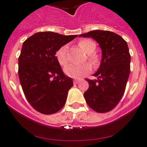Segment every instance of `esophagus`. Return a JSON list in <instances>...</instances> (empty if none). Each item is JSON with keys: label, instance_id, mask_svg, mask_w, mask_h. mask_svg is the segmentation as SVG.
<instances>
[{"label": "esophagus", "instance_id": "esophagus-1", "mask_svg": "<svg viewBox=\"0 0 147 147\" xmlns=\"http://www.w3.org/2000/svg\"><path fill=\"white\" fill-rule=\"evenodd\" d=\"M80 79H74L73 80V82H74V83H75V84H78V82H80Z\"/></svg>", "mask_w": 147, "mask_h": 147}]
</instances>
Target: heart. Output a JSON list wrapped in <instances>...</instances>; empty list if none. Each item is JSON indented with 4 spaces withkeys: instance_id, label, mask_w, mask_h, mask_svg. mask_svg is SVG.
I'll use <instances>...</instances> for the list:
<instances>
[{
    "instance_id": "b5f03b06",
    "label": "heart",
    "mask_w": 147,
    "mask_h": 147,
    "mask_svg": "<svg viewBox=\"0 0 147 147\" xmlns=\"http://www.w3.org/2000/svg\"><path fill=\"white\" fill-rule=\"evenodd\" d=\"M78 47L87 53V59L89 62L94 67H97L100 62V57L97 53L94 52L96 49L97 45L94 41L91 39H82L78 42ZM55 58L59 64L61 66H66L69 64V56L67 53V46L64 45L59 48L55 53ZM92 71V65L89 63L74 65H71L65 69V73L67 76L73 78H80L86 76Z\"/></svg>"
}]
</instances>
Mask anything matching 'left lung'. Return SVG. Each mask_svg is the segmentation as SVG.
Segmentation results:
<instances>
[{
    "instance_id": "1",
    "label": "left lung",
    "mask_w": 147,
    "mask_h": 147,
    "mask_svg": "<svg viewBox=\"0 0 147 147\" xmlns=\"http://www.w3.org/2000/svg\"><path fill=\"white\" fill-rule=\"evenodd\" d=\"M80 36L92 37L102 50L101 62L94 76L86 78L89 88L84 93L86 103L98 113L111 111L123 97L130 71L127 43L121 36L107 30H92Z\"/></svg>"
}]
</instances>
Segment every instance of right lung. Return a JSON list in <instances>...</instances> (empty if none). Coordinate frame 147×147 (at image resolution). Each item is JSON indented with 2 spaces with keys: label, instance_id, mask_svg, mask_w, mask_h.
<instances>
[{
  "label": "right lung",
  "instance_id": "obj_1",
  "mask_svg": "<svg viewBox=\"0 0 147 147\" xmlns=\"http://www.w3.org/2000/svg\"><path fill=\"white\" fill-rule=\"evenodd\" d=\"M77 35L39 32L26 39L18 59V75L26 100L43 114L59 111L65 104L71 78L64 75L55 53Z\"/></svg>",
  "mask_w": 147,
  "mask_h": 147
}]
</instances>
